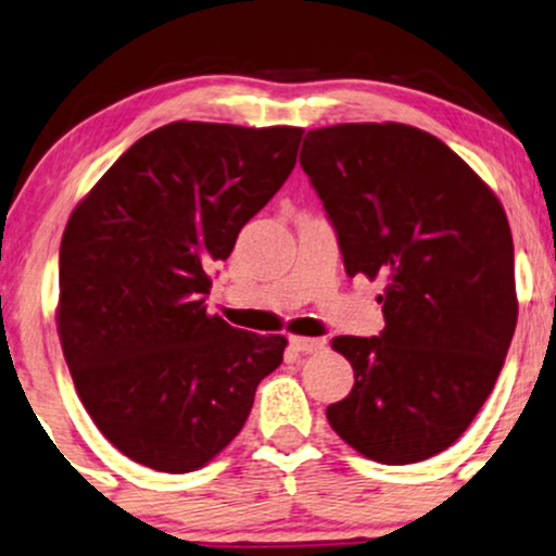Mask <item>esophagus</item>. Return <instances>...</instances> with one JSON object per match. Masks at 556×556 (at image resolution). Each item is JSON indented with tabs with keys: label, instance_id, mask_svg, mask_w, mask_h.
I'll use <instances>...</instances> for the list:
<instances>
[{
	"label": "esophagus",
	"instance_id": "obj_1",
	"mask_svg": "<svg viewBox=\"0 0 556 556\" xmlns=\"http://www.w3.org/2000/svg\"><path fill=\"white\" fill-rule=\"evenodd\" d=\"M291 348L296 353H317L325 348V342L314 340V338H291Z\"/></svg>",
	"mask_w": 556,
	"mask_h": 556
}]
</instances>
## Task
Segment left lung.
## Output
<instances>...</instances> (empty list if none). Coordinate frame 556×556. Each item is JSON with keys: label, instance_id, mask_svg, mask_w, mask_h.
Returning a JSON list of instances; mask_svg holds the SVG:
<instances>
[{"label": "left lung", "instance_id": "obj_1", "mask_svg": "<svg viewBox=\"0 0 556 556\" xmlns=\"http://www.w3.org/2000/svg\"><path fill=\"white\" fill-rule=\"evenodd\" d=\"M299 162L348 276L383 278L379 338L332 340L355 383L327 420L379 464L441 454L482 409L516 332L508 216L462 156L404 123L314 128Z\"/></svg>", "mask_w": 556, "mask_h": 556}]
</instances>
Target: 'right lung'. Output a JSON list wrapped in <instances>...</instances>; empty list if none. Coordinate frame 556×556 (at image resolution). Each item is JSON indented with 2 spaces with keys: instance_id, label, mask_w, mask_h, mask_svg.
Instances as JSON below:
<instances>
[{
  "instance_id": "obj_1",
  "label": "right lung",
  "mask_w": 556,
  "mask_h": 556,
  "mask_svg": "<svg viewBox=\"0 0 556 556\" xmlns=\"http://www.w3.org/2000/svg\"><path fill=\"white\" fill-rule=\"evenodd\" d=\"M304 128L175 121L141 136L68 216L56 325L85 409L121 454L185 475L235 441L283 334L205 312L208 267L278 193Z\"/></svg>"
}]
</instances>
